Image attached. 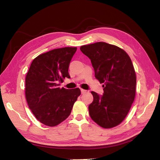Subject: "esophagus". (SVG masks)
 <instances>
[{
  "instance_id": "34e87169",
  "label": "esophagus",
  "mask_w": 160,
  "mask_h": 160,
  "mask_svg": "<svg viewBox=\"0 0 160 160\" xmlns=\"http://www.w3.org/2000/svg\"><path fill=\"white\" fill-rule=\"evenodd\" d=\"M80 91H81V93H84L86 92V90L83 89H80Z\"/></svg>"
}]
</instances>
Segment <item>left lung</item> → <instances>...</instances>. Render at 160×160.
<instances>
[{"instance_id":"left-lung-1","label":"left lung","mask_w":160,"mask_h":160,"mask_svg":"<svg viewBox=\"0 0 160 160\" xmlns=\"http://www.w3.org/2000/svg\"><path fill=\"white\" fill-rule=\"evenodd\" d=\"M80 50L91 60L95 78L104 84L102 95L92 92L90 117L103 128H114L125 119L135 99L136 74L132 61L123 50L102 42L82 46Z\"/></svg>"}]
</instances>
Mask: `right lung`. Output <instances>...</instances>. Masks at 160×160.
Here are the masks:
<instances>
[{
    "mask_svg": "<svg viewBox=\"0 0 160 160\" xmlns=\"http://www.w3.org/2000/svg\"><path fill=\"white\" fill-rule=\"evenodd\" d=\"M77 48L65 47L39 55L25 78V97L36 118L48 126L59 124L70 115L81 92L79 88H60L68 74L70 62Z\"/></svg>",
    "mask_w": 160,
    "mask_h": 160,
    "instance_id": "right-lung-1",
    "label": "right lung"
}]
</instances>
